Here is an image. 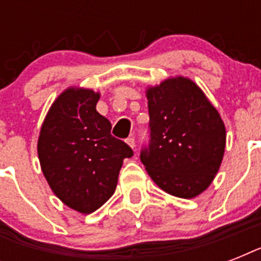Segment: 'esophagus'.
Instances as JSON below:
<instances>
[{
    "instance_id": "obj_1",
    "label": "esophagus",
    "mask_w": 261,
    "mask_h": 261,
    "mask_svg": "<svg viewBox=\"0 0 261 261\" xmlns=\"http://www.w3.org/2000/svg\"><path fill=\"white\" fill-rule=\"evenodd\" d=\"M126 142H127V145H128V146L134 149V147H135V139H134V137H128V138L126 139Z\"/></svg>"
}]
</instances>
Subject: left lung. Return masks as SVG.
Wrapping results in <instances>:
<instances>
[{"instance_id":"8db88e82","label":"left lung","mask_w":261,"mask_h":261,"mask_svg":"<svg viewBox=\"0 0 261 261\" xmlns=\"http://www.w3.org/2000/svg\"><path fill=\"white\" fill-rule=\"evenodd\" d=\"M150 139L141 161L168 194L191 199L214 180L222 163L226 130L202 89L186 77L146 90Z\"/></svg>"}]
</instances>
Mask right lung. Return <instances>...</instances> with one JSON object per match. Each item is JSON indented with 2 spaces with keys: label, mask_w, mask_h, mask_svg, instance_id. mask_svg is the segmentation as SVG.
I'll list each match as a JSON object with an SVG mask.
<instances>
[{
  "label": "right lung",
  "mask_w": 261,
  "mask_h": 261,
  "mask_svg": "<svg viewBox=\"0 0 261 261\" xmlns=\"http://www.w3.org/2000/svg\"><path fill=\"white\" fill-rule=\"evenodd\" d=\"M100 94L69 88L42 124L38 155L51 190L66 206L90 214L114 195L123 160L133 153L111 135V122L96 111Z\"/></svg>",
  "instance_id": "1"
}]
</instances>
